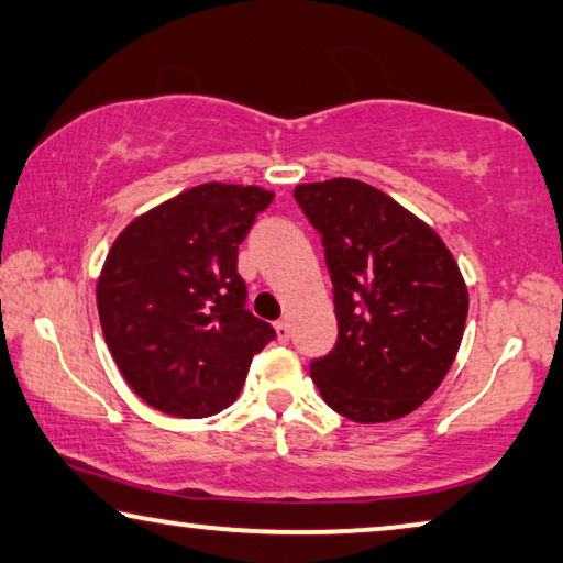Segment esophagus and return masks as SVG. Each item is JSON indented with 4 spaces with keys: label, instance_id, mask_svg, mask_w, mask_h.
<instances>
[{
    "label": "esophagus",
    "instance_id": "1",
    "mask_svg": "<svg viewBox=\"0 0 563 563\" xmlns=\"http://www.w3.org/2000/svg\"><path fill=\"white\" fill-rule=\"evenodd\" d=\"M275 333H278V341L280 343H288L290 341V323L288 321H278V323H275Z\"/></svg>",
    "mask_w": 563,
    "mask_h": 563
}]
</instances>
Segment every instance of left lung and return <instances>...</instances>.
I'll list each match as a JSON object with an SVG mask.
<instances>
[{
	"instance_id": "left-lung-1",
	"label": "left lung",
	"mask_w": 563,
	"mask_h": 563,
	"mask_svg": "<svg viewBox=\"0 0 563 563\" xmlns=\"http://www.w3.org/2000/svg\"><path fill=\"white\" fill-rule=\"evenodd\" d=\"M296 201L321 234L339 341L310 362L333 412L362 424L407 417L455 362L467 288L430 224L372 184H298Z\"/></svg>"
}]
</instances>
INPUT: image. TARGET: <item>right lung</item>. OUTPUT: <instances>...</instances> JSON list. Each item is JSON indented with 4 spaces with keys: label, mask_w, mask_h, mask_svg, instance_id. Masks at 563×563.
Wrapping results in <instances>:
<instances>
[{
    "label": "right lung",
    "mask_w": 563,
    "mask_h": 563,
    "mask_svg": "<svg viewBox=\"0 0 563 563\" xmlns=\"http://www.w3.org/2000/svg\"><path fill=\"white\" fill-rule=\"evenodd\" d=\"M271 201L260 187L199 184L136 217L108 250L100 329L123 379L158 412H222L275 339L245 308L238 273L240 242Z\"/></svg>",
    "instance_id": "1"
}]
</instances>
